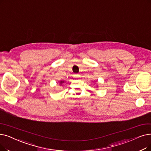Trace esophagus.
<instances>
[{
	"label": "esophagus",
	"mask_w": 151,
	"mask_h": 151,
	"mask_svg": "<svg viewBox=\"0 0 151 151\" xmlns=\"http://www.w3.org/2000/svg\"><path fill=\"white\" fill-rule=\"evenodd\" d=\"M80 77H81V76L78 74H76L74 75V78H80Z\"/></svg>",
	"instance_id": "esophagus-1"
}]
</instances>
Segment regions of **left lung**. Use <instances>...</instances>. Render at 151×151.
<instances>
[{
	"label": "left lung",
	"mask_w": 151,
	"mask_h": 151,
	"mask_svg": "<svg viewBox=\"0 0 151 151\" xmlns=\"http://www.w3.org/2000/svg\"><path fill=\"white\" fill-rule=\"evenodd\" d=\"M97 87H98V86H97Z\"/></svg>",
	"instance_id": "8db88e82"
}]
</instances>
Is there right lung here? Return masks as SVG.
<instances>
[{"mask_svg":"<svg viewBox=\"0 0 151 151\" xmlns=\"http://www.w3.org/2000/svg\"><path fill=\"white\" fill-rule=\"evenodd\" d=\"M64 82H65V81H63V80H61V81H60L59 84H60V86H62V84H63V83H64Z\"/></svg>","mask_w":151,"mask_h":151,"instance_id":"add662e5","label":"right lung"}]
</instances>
